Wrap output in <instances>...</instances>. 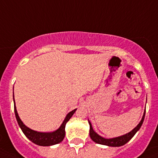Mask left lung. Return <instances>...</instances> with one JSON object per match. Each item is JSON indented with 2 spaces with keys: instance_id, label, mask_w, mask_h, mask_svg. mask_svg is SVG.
<instances>
[{
  "instance_id": "1",
  "label": "left lung",
  "mask_w": 158,
  "mask_h": 158,
  "mask_svg": "<svg viewBox=\"0 0 158 158\" xmlns=\"http://www.w3.org/2000/svg\"><path fill=\"white\" fill-rule=\"evenodd\" d=\"M144 116H145V110H144V114H143L141 122H139V124H138L133 130L131 131L128 133L125 134V135H122V136L116 137V138H103V137L100 136L99 135H98V134L93 130L92 124H91V122L88 120L89 127H90V128H89V136H90L91 139H92L94 142L97 143V144L107 145L109 146V147H120V146L124 145V144H126L127 142H128V141L133 138L134 135L137 133V131L139 130L140 128L141 127V125H142L143 122H144Z\"/></svg>"
}]
</instances>
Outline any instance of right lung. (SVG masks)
<instances>
[{"label":"right lung","mask_w":158,"mask_h":158,"mask_svg":"<svg viewBox=\"0 0 158 158\" xmlns=\"http://www.w3.org/2000/svg\"><path fill=\"white\" fill-rule=\"evenodd\" d=\"M13 97H14V112H15V116L16 118H17V123H18L20 128H21L22 131L23 132V134L26 135V137L30 141H31L33 143L40 146H51L59 144V143H60L64 139L65 135H66L65 127H66V125L68 122V121L71 118L73 114L76 112V109L73 110V111H71L66 114L64 121H63L62 125H60V127L57 130L52 132H40L34 130H32V129L27 127L23 123L21 119L19 117L17 109H16L15 101H14V95H13Z\"/></svg>","instance_id":"obj_1"}]
</instances>
